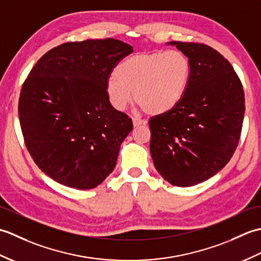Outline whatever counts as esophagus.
<instances>
[{
    "instance_id": "34e87169",
    "label": "esophagus",
    "mask_w": 261,
    "mask_h": 261,
    "mask_svg": "<svg viewBox=\"0 0 261 261\" xmlns=\"http://www.w3.org/2000/svg\"><path fill=\"white\" fill-rule=\"evenodd\" d=\"M132 123H134L135 126L138 125H145L147 123L146 120H141V119H138V118H132Z\"/></svg>"
}]
</instances>
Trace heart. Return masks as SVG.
Masks as SVG:
<instances>
[{
    "label": "heart",
    "instance_id": "b5f03b06",
    "mask_svg": "<svg viewBox=\"0 0 261 261\" xmlns=\"http://www.w3.org/2000/svg\"><path fill=\"white\" fill-rule=\"evenodd\" d=\"M192 63L180 50L137 54L115 68L107 83L109 102L122 111L135 98L148 114L173 110L190 86Z\"/></svg>",
    "mask_w": 261,
    "mask_h": 261
}]
</instances>
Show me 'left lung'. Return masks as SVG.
<instances>
[{"label":"left lung","mask_w":261,"mask_h":261,"mask_svg":"<svg viewBox=\"0 0 261 261\" xmlns=\"http://www.w3.org/2000/svg\"><path fill=\"white\" fill-rule=\"evenodd\" d=\"M192 63L190 86L173 110L149 119L154 167L171 185L187 187L214 176L240 140L245 92L232 65L212 47L170 41Z\"/></svg>","instance_id":"obj_1"}]
</instances>
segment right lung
Wrapping results in <instances>:
<instances>
[{
  "instance_id": "obj_1",
  "label": "right lung",
  "mask_w": 261,
  "mask_h": 261,
  "mask_svg": "<svg viewBox=\"0 0 261 261\" xmlns=\"http://www.w3.org/2000/svg\"><path fill=\"white\" fill-rule=\"evenodd\" d=\"M132 51L112 38L65 42L43 55L25 79L18 107L25 147L59 184L90 190L113 171L134 124L109 102L107 83Z\"/></svg>"
}]
</instances>
